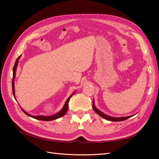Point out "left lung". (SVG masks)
<instances>
[{
    "mask_svg": "<svg viewBox=\"0 0 159 159\" xmlns=\"http://www.w3.org/2000/svg\"><path fill=\"white\" fill-rule=\"evenodd\" d=\"M93 109L94 110V111L98 114L99 115L100 117H102V118H104V119H106L109 121H124V120H126L128 118H130V117H132V116H127V117H112V116H108V115L104 114V113L101 112L100 111H99L98 109H97L95 106V103H94V100H93Z\"/></svg>",
    "mask_w": 159,
    "mask_h": 159,
    "instance_id": "8db88e82",
    "label": "left lung"
}]
</instances>
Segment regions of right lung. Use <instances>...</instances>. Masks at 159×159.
<instances>
[{"label":"right lung","mask_w":159,"mask_h":159,"mask_svg":"<svg viewBox=\"0 0 159 159\" xmlns=\"http://www.w3.org/2000/svg\"><path fill=\"white\" fill-rule=\"evenodd\" d=\"M20 57H21V55H20L18 59H16V63L14 64V66H13V79H12V91H13V97H14V98L16 99V97H15V83H14V79H15V77H16V69H17V66H18V61L20 58ZM76 93V92H73L71 95L70 96V97L68 98L67 99V100L65 102V104H64L63 107L62 108V109L59 112H58L57 113L55 114V115H52V116H32V115L31 114H29L28 113H26V111L25 110H23L22 108V110L24 113H25L26 115H27L28 116L31 117H33L34 118V119H36V120H43V121H51V120H56V119H58V118L59 117H63V116H65V114L67 113V109H68V102L69 101L71 98V97H72L74 93Z\"/></svg>","instance_id":"obj_1"}]
</instances>
